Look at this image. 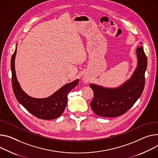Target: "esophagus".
I'll return each instance as SVG.
<instances>
[{
	"label": "esophagus",
	"mask_w": 158,
	"mask_h": 158,
	"mask_svg": "<svg viewBox=\"0 0 158 158\" xmlns=\"http://www.w3.org/2000/svg\"><path fill=\"white\" fill-rule=\"evenodd\" d=\"M83 81L85 82H87L88 81H89V77H88V76H84V78H83Z\"/></svg>",
	"instance_id": "1"
}]
</instances>
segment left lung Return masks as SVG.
I'll return each mask as SVG.
<instances>
[{
    "instance_id": "8db88e82",
    "label": "left lung",
    "mask_w": 158,
    "mask_h": 158,
    "mask_svg": "<svg viewBox=\"0 0 158 158\" xmlns=\"http://www.w3.org/2000/svg\"><path fill=\"white\" fill-rule=\"evenodd\" d=\"M137 67L131 79L117 88H105L91 84L94 98L90 103L93 111L103 117H116L131 108L141 96L145 85L147 56L143 47L136 50Z\"/></svg>"
}]
</instances>
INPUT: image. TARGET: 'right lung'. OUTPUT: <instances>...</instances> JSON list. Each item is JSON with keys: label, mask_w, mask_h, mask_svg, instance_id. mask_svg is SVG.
Instances as JSON below:
<instances>
[{"label": "right lung", "mask_w": 158, "mask_h": 158, "mask_svg": "<svg viewBox=\"0 0 158 158\" xmlns=\"http://www.w3.org/2000/svg\"><path fill=\"white\" fill-rule=\"evenodd\" d=\"M16 51L17 47L12 56L10 68L12 89L18 102L33 115L40 119L53 120L59 117L66 107L69 93L78 84L79 79L64 85L48 98L38 99L30 97L22 90L16 78L14 67Z\"/></svg>", "instance_id": "right-lung-1"}]
</instances>
